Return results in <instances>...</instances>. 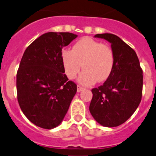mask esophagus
Segmentation results:
<instances>
[{"mask_svg":"<svg viewBox=\"0 0 156 156\" xmlns=\"http://www.w3.org/2000/svg\"><path fill=\"white\" fill-rule=\"evenodd\" d=\"M84 90L83 87H80V86H77V93H80L81 91Z\"/></svg>","mask_w":156,"mask_h":156,"instance_id":"34e87169","label":"esophagus"}]
</instances>
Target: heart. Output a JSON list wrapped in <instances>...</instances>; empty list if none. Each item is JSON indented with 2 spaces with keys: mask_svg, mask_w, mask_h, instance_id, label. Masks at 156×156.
I'll use <instances>...</instances> for the list:
<instances>
[{
  "mask_svg": "<svg viewBox=\"0 0 156 156\" xmlns=\"http://www.w3.org/2000/svg\"><path fill=\"white\" fill-rule=\"evenodd\" d=\"M61 57L68 79L73 80L83 67L84 70L78 81L87 87L97 81H106L110 76L115 64L112 48L90 37H83L77 41L72 50H63Z\"/></svg>",
  "mask_w": 156,
  "mask_h": 156,
  "instance_id": "obj_1",
  "label": "heart"
}]
</instances>
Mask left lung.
I'll use <instances>...</instances> for the list:
<instances>
[{"label": "left lung", "mask_w": 156, "mask_h": 156, "mask_svg": "<svg viewBox=\"0 0 156 156\" xmlns=\"http://www.w3.org/2000/svg\"><path fill=\"white\" fill-rule=\"evenodd\" d=\"M94 37L110 43L115 64L104 83L92 90L90 112L103 126L115 127L130 118L140 103L142 69L134 50L116 35L100 34Z\"/></svg>", "instance_id": "obj_1"}]
</instances>
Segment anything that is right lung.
I'll return each instance as SVG.
<instances>
[{"instance_id":"obj_1","label":"right lung","mask_w":156,"mask_h":156,"mask_svg":"<svg viewBox=\"0 0 156 156\" xmlns=\"http://www.w3.org/2000/svg\"><path fill=\"white\" fill-rule=\"evenodd\" d=\"M76 37L72 33H46L23 53L17 73V100L37 126H58L76 93V84L64 73L61 57L63 47Z\"/></svg>"}]
</instances>
